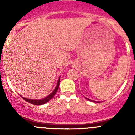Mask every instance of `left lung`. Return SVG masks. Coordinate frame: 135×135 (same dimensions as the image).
Instances as JSON below:
<instances>
[{"label": "left lung", "instance_id": "1", "mask_svg": "<svg viewBox=\"0 0 135 135\" xmlns=\"http://www.w3.org/2000/svg\"><path fill=\"white\" fill-rule=\"evenodd\" d=\"M85 99H86L87 100H90V101H92V102H95V103H100V102H99V101H95V100H91V99H88V98H86V97H85Z\"/></svg>", "mask_w": 135, "mask_h": 135}]
</instances>
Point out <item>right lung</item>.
<instances>
[{
  "label": "right lung",
  "instance_id": "1",
  "mask_svg": "<svg viewBox=\"0 0 135 135\" xmlns=\"http://www.w3.org/2000/svg\"><path fill=\"white\" fill-rule=\"evenodd\" d=\"M60 78H61V76H59V78H58L57 84L56 87L55 88L54 90L53 91L52 93H51L50 94V95H48L47 97H46L45 98H44V99H27V98L23 97H22V96H21V97L23 98V99H24V100H26L27 102L31 103V104H35V105H42V104H45V103H47V102H48L50 100H51V99H52L53 97H54V95H55V93H57V91L58 88H59V84H60Z\"/></svg>",
  "mask_w": 135,
  "mask_h": 135
}]
</instances>
